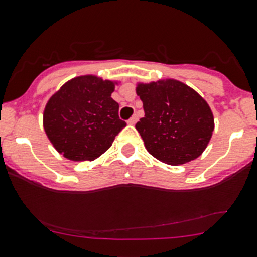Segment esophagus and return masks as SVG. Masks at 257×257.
Masks as SVG:
<instances>
[{"instance_id":"1","label":"esophagus","mask_w":257,"mask_h":257,"mask_svg":"<svg viewBox=\"0 0 257 257\" xmlns=\"http://www.w3.org/2000/svg\"><path fill=\"white\" fill-rule=\"evenodd\" d=\"M137 120H138V116L133 115V116H132V118L128 120V124H131V125H134V124L137 123Z\"/></svg>"}]
</instances>
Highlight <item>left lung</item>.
Returning <instances> with one entry per match:
<instances>
[{
	"mask_svg": "<svg viewBox=\"0 0 257 257\" xmlns=\"http://www.w3.org/2000/svg\"><path fill=\"white\" fill-rule=\"evenodd\" d=\"M144 118L136 124L147 151L163 163L178 166L200 157L207 147L215 120L207 101L174 79L139 83Z\"/></svg>",
	"mask_w": 257,
	"mask_h": 257,
	"instance_id": "1",
	"label": "left lung"
}]
</instances>
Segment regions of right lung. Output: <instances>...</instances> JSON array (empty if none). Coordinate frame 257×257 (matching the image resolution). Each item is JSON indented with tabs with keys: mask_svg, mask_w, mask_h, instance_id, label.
<instances>
[{
	"mask_svg": "<svg viewBox=\"0 0 257 257\" xmlns=\"http://www.w3.org/2000/svg\"><path fill=\"white\" fill-rule=\"evenodd\" d=\"M115 81L95 75L74 78L47 101L44 129L54 148L70 161H94L126 125L111 98Z\"/></svg>",
	"mask_w": 257,
	"mask_h": 257,
	"instance_id": "1",
	"label": "right lung"
}]
</instances>
